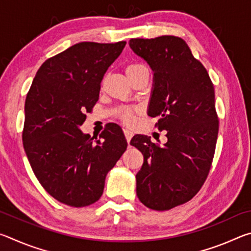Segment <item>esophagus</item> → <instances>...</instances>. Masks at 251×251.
Instances as JSON below:
<instances>
[{
	"mask_svg": "<svg viewBox=\"0 0 251 251\" xmlns=\"http://www.w3.org/2000/svg\"><path fill=\"white\" fill-rule=\"evenodd\" d=\"M124 135H125V138H126L127 143H129L131 137H133L134 133H133V131H131V130H129V129H124Z\"/></svg>",
	"mask_w": 251,
	"mask_h": 251,
	"instance_id": "esophagus-1",
	"label": "esophagus"
}]
</instances>
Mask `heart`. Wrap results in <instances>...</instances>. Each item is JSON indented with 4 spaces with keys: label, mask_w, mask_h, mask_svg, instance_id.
<instances>
[{
    "label": "heart",
    "mask_w": 251,
    "mask_h": 251,
    "mask_svg": "<svg viewBox=\"0 0 251 251\" xmlns=\"http://www.w3.org/2000/svg\"><path fill=\"white\" fill-rule=\"evenodd\" d=\"M143 72H148L147 67L144 64H139V63H136V64H130L126 67V73L128 75L129 78H133L134 76L143 73ZM120 117L121 120L125 123L127 125H130L134 123V110L130 108H123L120 112Z\"/></svg>",
    "instance_id": "heart-1"
}]
</instances>
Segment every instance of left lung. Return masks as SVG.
<instances>
[{
    "mask_svg": "<svg viewBox=\"0 0 251 251\" xmlns=\"http://www.w3.org/2000/svg\"><path fill=\"white\" fill-rule=\"evenodd\" d=\"M129 46L154 72L148 115L167 137L161 147L145 135L131 138L144 156L136 193L151 209L169 210L189 201L209 174L219 129L214 84L180 37L131 39Z\"/></svg>",
    "mask_w": 251,
    "mask_h": 251,
    "instance_id": "8db88e82",
    "label": "left lung"
}]
</instances>
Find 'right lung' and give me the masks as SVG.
I'll list each match as a JSON object with an SVG mask.
<instances>
[{
  "mask_svg": "<svg viewBox=\"0 0 251 251\" xmlns=\"http://www.w3.org/2000/svg\"><path fill=\"white\" fill-rule=\"evenodd\" d=\"M126 42H80L42 64L25 100L22 134L27 159L50 196L72 207H85L103 195L105 178L127 142L110 124L100 139L79 126L99 100L100 83Z\"/></svg>",
  "mask_w": 251,
  "mask_h": 251,
  "instance_id": "1",
  "label": "right lung"
}]
</instances>
